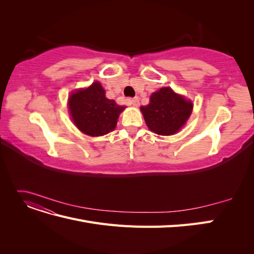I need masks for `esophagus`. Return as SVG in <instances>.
Here are the masks:
<instances>
[{"mask_svg": "<svg viewBox=\"0 0 254 254\" xmlns=\"http://www.w3.org/2000/svg\"><path fill=\"white\" fill-rule=\"evenodd\" d=\"M127 103L130 106H133V107H137L140 105V101H139V97H134V98H128L127 99Z\"/></svg>", "mask_w": 254, "mask_h": 254, "instance_id": "obj_1", "label": "esophagus"}]
</instances>
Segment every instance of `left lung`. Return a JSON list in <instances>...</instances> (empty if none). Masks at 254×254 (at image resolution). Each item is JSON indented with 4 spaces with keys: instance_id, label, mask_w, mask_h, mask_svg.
<instances>
[{
    "instance_id": "obj_1",
    "label": "left lung",
    "mask_w": 254,
    "mask_h": 254,
    "mask_svg": "<svg viewBox=\"0 0 254 254\" xmlns=\"http://www.w3.org/2000/svg\"><path fill=\"white\" fill-rule=\"evenodd\" d=\"M191 109L193 104L168 87L152 93L150 103L141 107L147 127L160 135L178 131L190 118Z\"/></svg>"
}]
</instances>
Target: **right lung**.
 Returning <instances> with one entry per match:
<instances>
[{
	"label": "right lung",
	"instance_id": "1",
	"mask_svg": "<svg viewBox=\"0 0 254 254\" xmlns=\"http://www.w3.org/2000/svg\"><path fill=\"white\" fill-rule=\"evenodd\" d=\"M68 109L79 130L88 135L99 136L112 131L125 107L107 98L102 84L93 82L89 88L71 94Z\"/></svg>",
	"mask_w": 254,
	"mask_h": 254
}]
</instances>
